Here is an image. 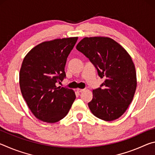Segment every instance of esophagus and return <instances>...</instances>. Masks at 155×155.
I'll return each mask as SVG.
<instances>
[{
    "instance_id": "obj_1",
    "label": "esophagus",
    "mask_w": 155,
    "mask_h": 155,
    "mask_svg": "<svg viewBox=\"0 0 155 155\" xmlns=\"http://www.w3.org/2000/svg\"><path fill=\"white\" fill-rule=\"evenodd\" d=\"M77 90L78 92H82V91H83L85 90H84V89H79V88H78Z\"/></svg>"
}]
</instances>
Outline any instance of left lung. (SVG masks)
Here are the masks:
<instances>
[{"label": "left lung", "instance_id": "left-lung-1", "mask_svg": "<svg viewBox=\"0 0 155 155\" xmlns=\"http://www.w3.org/2000/svg\"><path fill=\"white\" fill-rule=\"evenodd\" d=\"M76 48L104 78L101 87L92 91L93 98L88 103L90 111L104 121L119 118L132 102L137 87L135 67L129 54L107 37L84 38Z\"/></svg>", "mask_w": 155, "mask_h": 155}]
</instances>
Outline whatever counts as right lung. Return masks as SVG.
I'll return each mask as SVG.
<instances>
[{
    "label": "right lung",
    "mask_w": 155,
    "mask_h": 155,
    "mask_svg": "<svg viewBox=\"0 0 155 155\" xmlns=\"http://www.w3.org/2000/svg\"><path fill=\"white\" fill-rule=\"evenodd\" d=\"M78 37L44 41L23 60L19 74L21 93L37 118L54 123L68 114L76 98L71 89L57 87L65 78V65Z\"/></svg>",
    "instance_id": "obj_1"
}]
</instances>
